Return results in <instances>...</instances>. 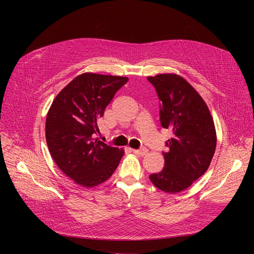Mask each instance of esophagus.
<instances>
[{
  "instance_id": "esophagus-1",
  "label": "esophagus",
  "mask_w": 254,
  "mask_h": 254,
  "mask_svg": "<svg viewBox=\"0 0 254 254\" xmlns=\"http://www.w3.org/2000/svg\"><path fill=\"white\" fill-rule=\"evenodd\" d=\"M133 153H135V155L137 156H145L146 153H147V149L146 148H141V149H131Z\"/></svg>"
}]
</instances>
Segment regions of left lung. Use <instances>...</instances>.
<instances>
[{"label": "left lung", "mask_w": 254, "mask_h": 254, "mask_svg": "<svg viewBox=\"0 0 254 254\" xmlns=\"http://www.w3.org/2000/svg\"><path fill=\"white\" fill-rule=\"evenodd\" d=\"M147 79L160 99L161 126L173 132L163 152V170L149 179L165 193H179L211 164L217 142L214 121L203 98L181 76L159 74Z\"/></svg>", "instance_id": "left-lung-1"}]
</instances>
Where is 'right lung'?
I'll list each match as a JSON object with an SVG mask.
<instances>
[{"label": "right lung", "mask_w": 254, "mask_h": 254, "mask_svg": "<svg viewBox=\"0 0 254 254\" xmlns=\"http://www.w3.org/2000/svg\"><path fill=\"white\" fill-rule=\"evenodd\" d=\"M127 77L83 73L54 99L45 121L51 156L64 175L84 188L108 180L124 149L95 139L98 120Z\"/></svg>", "instance_id": "add662e5"}]
</instances>
